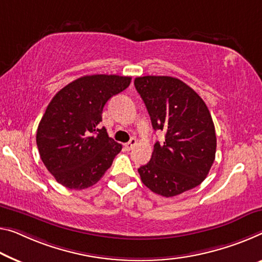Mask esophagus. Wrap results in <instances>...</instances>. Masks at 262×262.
I'll use <instances>...</instances> for the list:
<instances>
[{
	"instance_id": "34e87169",
	"label": "esophagus",
	"mask_w": 262,
	"mask_h": 262,
	"mask_svg": "<svg viewBox=\"0 0 262 262\" xmlns=\"http://www.w3.org/2000/svg\"><path fill=\"white\" fill-rule=\"evenodd\" d=\"M136 144H137V140H136V138H131L130 139V142H127L126 144H125V148L126 150H132V148H134L135 146H136Z\"/></svg>"
}]
</instances>
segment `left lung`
<instances>
[{
	"mask_svg": "<svg viewBox=\"0 0 262 262\" xmlns=\"http://www.w3.org/2000/svg\"><path fill=\"white\" fill-rule=\"evenodd\" d=\"M152 127L165 131L152 157L138 168L145 186L163 196L192 190L206 178L215 158L214 124L206 104L182 80L170 76L135 79Z\"/></svg>",
	"mask_w": 262,
	"mask_h": 262,
	"instance_id": "obj_1",
	"label": "left lung"
}]
</instances>
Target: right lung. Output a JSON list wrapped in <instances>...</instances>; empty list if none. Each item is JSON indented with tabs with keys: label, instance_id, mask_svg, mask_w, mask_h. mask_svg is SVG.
I'll use <instances>...</instances> for the list:
<instances>
[{
	"label": "right lung",
	"instance_id": "right-lung-1",
	"mask_svg": "<svg viewBox=\"0 0 262 262\" xmlns=\"http://www.w3.org/2000/svg\"><path fill=\"white\" fill-rule=\"evenodd\" d=\"M130 83L126 76H83L54 96L38 124L36 143L43 164L57 183L84 190L111 166L122 145L98 125L107 100Z\"/></svg>",
	"mask_w": 262,
	"mask_h": 262
}]
</instances>
